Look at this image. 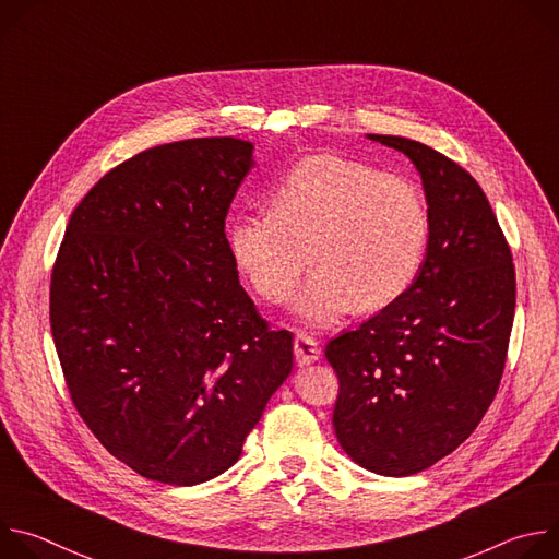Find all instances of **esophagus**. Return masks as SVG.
I'll list each match as a JSON object with an SVG mask.
<instances>
[{
	"label": "esophagus",
	"mask_w": 559,
	"mask_h": 559,
	"mask_svg": "<svg viewBox=\"0 0 559 559\" xmlns=\"http://www.w3.org/2000/svg\"><path fill=\"white\" fill-rule=\"evenodd\" d=\"M294 356L298 365H311L316 360H321V347L318 343L305 334H298L294 338Z\"/></svg>",
	"instance_id": "obj_1"
}]
</instances>
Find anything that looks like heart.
Returning a JSON list of instances; mask_svg holds the SVG:
<instances>
[{
    "label": "heart",
    "instance_id": "obj_1",
    "mask_svg": "<svg viewBox=\"0 0 559 559\" xmlns=\"http://www.w3.org/2000/svg\"><path fill=\"white\" fill-rule=\"evenodd\" d=\"M429 231L425 197L409 179L341 154H313L270 192V212L231 218L227 248L238 272L274 305L292 296L311 263L316 272L294 311L325 330L356 305L376 311L401 298L425 263Z\"/></svg>",
    "mask_w": 559,
    "mask_h": 559
}]
</instances>
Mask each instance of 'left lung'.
<instances>
[{
  "instance_id": "left-lung-1",
  "label": "left lung",
  "mask_w": 559,
  "mask_h": 559,
  "mask_svg": "<svg viewBox=\"0 0 559 559\" xmlns=\"http://www.w3.org/2000/svg\"><path fill=\"white\" fill-rule=\"evenodd\" d=\"M409 156L429 210V246L414 285L334 338L325 356L341 391L334 431L378 475L420 473L455 451L493 403L515 313L507 238L477 181L438 150L367 134Z\"/></svg>"
}]
</instances>
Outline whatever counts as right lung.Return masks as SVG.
Returning a JSON list of instances; mask_svg holds the SVG:
<instances>
[{
  "instance_id": "right-lung-1",
  "label": "right lung",
  "mask_w": 559,
  "mask_h": 559,
  "mask_svg": "<svg viewBox=\"0 0 559 559\" xmlns=\"http://www.w3.org/2000/svg\"><path fill=\"white\" fill-rule=\"evenodd\" d=\"M257 166L231 136L150 147L110 170L68 221L50 330L72 403L147 480L192 487L241 457L294 367L238 283L225 216Z\"/></svg>"
}]
</instances>
